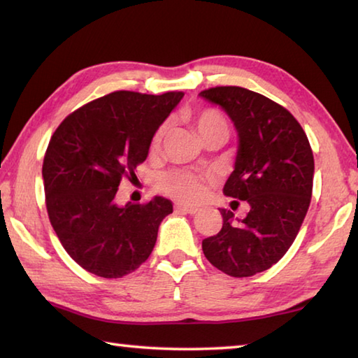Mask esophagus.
<instances>
[{"mask_svg":"<svg viewBox=\"0 0 358 358\" xmlns=\"http://www.w3.org/2000/svg\"><path fill=\"white\" fill-rule=\"evenodd\" d=\"M175 210L181 211V213H187V215H196V213H199V208H196V207H187V205H181V203L175 205Z\"/></svg>","mask_w":358,"mask_h":358,"instance_id":"1","label":"esophagus"}]
</instances>
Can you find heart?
Returning a JSON list of instances; mask_svg holds the SVG:
<instances>
[{
    "mask_svg": "<svg viewBox=\"0 0 358 358\" xmlns=\"http://www.w3.org/2000/svg\"><path fill=\"white\" fill-rule=\"evenodd\" d=\"M192 124L196 126V129L205 142L210 141L213 137H229L230 126L226 117L216 108H203L191 115ZM167 126L161 124L153 134V138L150 142V151L151 153H157L164 141ZM207 183L208 180L201 177V175L186 172V171H171L166 173H161L157 177V187L171 196L177 199L180 202H201L202 199L207 196Z\"/></svg>",
    "mask_w": 358,
    "mask_h": 358,
    "instance_id": "obj_1",
    "label": "heart"
}]
</instances>
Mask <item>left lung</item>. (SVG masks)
<instances>
[{"label":"left lung","mask_w":358,"mask_h":358,"mask_svg":"<svg viewBox=\"0 0 358 358\" xmlns=\"http://www.w3.org/2000/svg\"><path fill=\"white\" fill-rule=\"evenodd\" d=\"M201 96L221 106L237 128L235 169L222 191L234 203H250L238 224L222 208V229L202 250L222 273L248 278L268 270L294 243L311 202L313 150L294 115L262 94L215 87Z\"/></svg>","instance_id":"left-lung-1"}]
</instances>
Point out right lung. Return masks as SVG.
I'll return each instance as SVG.
<instances>
[{"instance_id":"add662e5","label":"right lung","mask_w":358,"mask_h":358,"mask_svg":"<svg viewBox=\"0 0 358 358\" xmlns=\"http://www.w3.org/2000/svg\"><path fill=\"white\" fill-rule=\"evenodd\" d=\"M181 92H113L68 115L48 142L42 164L48 220L66 252L90 273L121 278L153 251L172 202H115L120 181L136 177L150 142Z\"/></svg>"}]
</instances>
